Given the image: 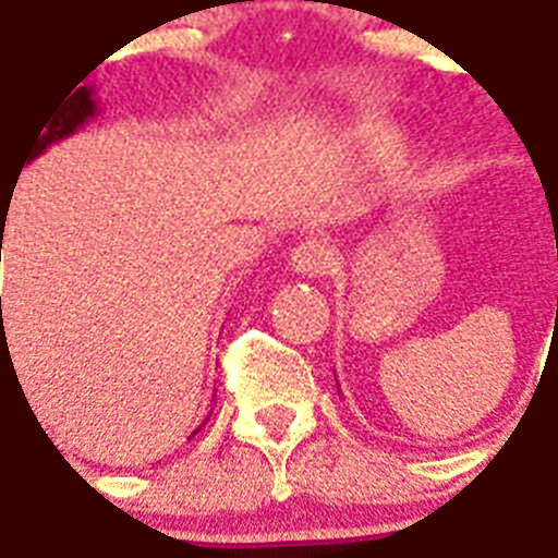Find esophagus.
<instances>
[{
    "instance_id": "34e87169",
    "label": "esophagus",
    "mask_w": 558,
    "mask_h": 558,
    "mask_svg": "<svg viewBox=\"0 0 558 558\" xmlns=\"http://www.w3.org/2000/svg\"><path fill=\"white\" fill-rule=\"evenodd\" d=\"M291 267L300 276H308V279H314V276H323L328 267H331V250H328L326 244L317 239L302 241L300 247H293Z\"/></svg>"
}]
</instances>
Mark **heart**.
Instances as JSON below:
<instances>
[{
	"label": "heart",
	"mask_w": 558,
	"mask_h": 558,
	"mask_svg": "<svg viewBox=\"0 0 558 558\" xmlns=\"http://www.w3.org/2000/svg\"><path fill=\"white\" fill-rule=\"evenodd\" d=\"M401 148H404V133L392 124H375L366 133V157L378 166H390L392 159H399Z\"/></svg>",
	"instance_id": "1"
}]
</instances>
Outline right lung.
I'll return each mask as SVG.
<instances>
[{"label":"right lung","mask_w":558,"mask_h":558,"mask_svg":"<svg viewBox=\"0 0 558 558\" xmlns=\"http://www.w3.org/2000/svg\"><path fill=\"white\" fill-rule=\"evenodd\" d=\"M95 113H98V101L93 98V89H89V86H81V89H77V93L72 95L66 104H60V110H54V113H51L46 122H43L40 133L34 136V145H32V150H28V157H25V159L32 162L34 157H40L43 150L51 148L54 142L72 136V133H75L81 124L89 122ZM23 166H25V162H23ZM8 206H11V201H8ZM0 215H2V218L8 215L5 201L0 203ZM0 241H2V235H0ZM194 434H197V430H194Z\"/></svg>","instance_id":"obj_1"}]
</instances>
